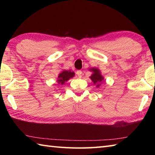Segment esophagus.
I'll use <instances>...</instances> for the list:
<instances>
[{
	"label": "esophagus",
	"instance_id": "esophagus-1",
	"mask_svg": "<svg viewBox=\"0 0 155 155\" xmlns=\"http://www.w3.org/2000/svg\"><path fill=\"white\" fill-rule=\"evenodd\" d=\"M77 74L79 78L82 77V71H77Z\"/></svg>",
	"mask_w": 155,
	"mask_h": 155
}]
</instances>
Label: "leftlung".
<instances>
[{"label":"left lung","instance_id":"obj_1","mask_svg":"<svg viewBox=\"0 0 155 155\" xmlns=\"http://www.w3.org/2000/svg\"><path fill=\"white\" fill-rule=\"evenodd\" d=\"M91 71L93 72V74H92L91 77V79L93 82L94 84H97V87H98L100 85L99 84L101 83L102 81L103 80V77H102V75L101 74L100 72L98 69L91 68Z\"/></svg>","mask_w":155,"mask_h":155}]
</instances>
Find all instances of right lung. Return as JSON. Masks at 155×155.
<instances>
[{"label":"right lung","mask_w":155,"mask_h":155,"mask_svg":"<svg viewBox=\"0 0 155 155\" xmlns=\"http://www.w3.org/2000/svg\"><path fill=\"white\" fill-rule=\"evenodd\" d=\"M74 75V72H71V71H64L58 75V83L59 84H64L66 81H67L71 78H72Z\"/></svg>","instance_id":"right-lung-1"}]
</instances>
